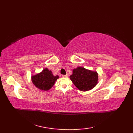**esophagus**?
<instances>
[{
  "mask_svg": "<svg viewBox=\"0 0 133 133\" xmlns=\"http://www.w3.org/2000/svg\"><path fill=\"white\" fill-rule=\"evenodd\" d=\"M68 76V74L66 75H62V77H67Z\"/></svg>",
  "mask_w": 133,
  "mask_h": 133,
  "instance_id": "34e87169",
  "label": "esophagus"
}]
</instances>
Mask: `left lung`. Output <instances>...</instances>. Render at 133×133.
Returning a JSON list of instances; mask_svg holds the SVG:
<instances>
[{"instance_id":"left-lung-1","label":"left lung","mask_w":133,"mask_h":133,"mask_svg":"<svg viewBox=\"0 0 133 133\" xmlns=\"http://www.w3.org/2000/svg\"><path fill=\"white\" fill-rule=\"evenodd\" d=\"M70 79L80 90L85 91L92 89L98 83V75L96 71L87 70L83 67L73 69Z\"/></svg>"}]
</instances>
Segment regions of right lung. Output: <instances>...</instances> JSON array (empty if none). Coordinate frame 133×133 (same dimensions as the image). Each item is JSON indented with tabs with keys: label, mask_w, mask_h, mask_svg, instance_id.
I'll return each instance as SVG.
<instances>
[{
	"label": "right lung",
	"mask_w": 133,
	"mask_h": 133,
	"mask_svg": "<svg viewBox=\"0 0 133 133\" xmlns=\"http://www.w3.org/2000/svg\"><path fill=\"white\" fill-rule=\"evenodd\" d=\"M58 78L59 76H54L51 70L45 68L41 73L32 76L31 80L34 85L38 89L46 91L54 85L55 81Z\"/></svg>",
	"instance_id": "right-lung-1"
}]
</instances>
